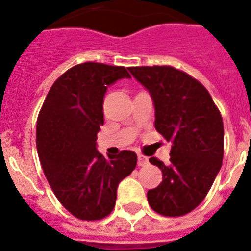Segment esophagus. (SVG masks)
I'll use <instances>...</instances> for the list:
<instances>
[{
	"label": "esophagus",
	"mask_w": 251,
	"mask_h": 251,
	"mask_svg": "<svg viewBox=\"0 0 251 251\" xmlns=\"http://www.w3.org/2000/svg\"><path fill=\"white\" fill-rule=\"evenodd\" d=\"M148 162H150L148 157H146L143 154H138V165L139 166H146V165H148Z\"/></svg>",
	"instance_id": "1"
}]
</instances>
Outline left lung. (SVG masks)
Wrapping results in <instances>:
<instances>
[{
	"instance_id": "obj_1",
	"label": "left lung",
	"mask_w": 251,
	"mask_h": 251,
	"mask_svg": "<svg viewBox=\"0 0 251 251\" xmlns=\"http://www.w3.org/2000/svg\"><path fill=\"white\" fill-rule=\"evenodd\" d=\"M132 77L150 91L154 127L172 142L170 164L156 157L162 182L147 192L151 207L165 217H180L206 197L223 161L225 129L209 91L187 73L169 66L131 67Z\"/></svg>"
}]
</instances>
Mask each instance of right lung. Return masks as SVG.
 Returning a JSON list of instances; mask_svg holds the SVG:
<instances>
[{"label":"right lung","mask_w":251,"mask_h":251,"mask_svg":"<svg viewBox=\"0 0 251 251\" xmlns=\"http://www.w3.org/2000/svg\"><path fill=\"white\" fill-rule=\"evenodd\" d=\"M121 78H130L125 67H72L55 81L38 115L36 144L45 176L63 206L82 221L111 214L120 182L136 166L131 151L104 157L97 150L104 95Z\"/></svg>","instance_id":"right-lung-1"}]
</instances>
